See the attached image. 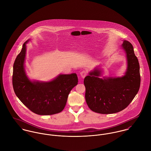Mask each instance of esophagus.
I'll use <instances>...</instances> for the list:
<instances>
[{
    "instance_id": "obj_1",
    "label": "esophagus",
    "mask_w": 151,
    "mask_h": 151,
    "mask_svg": "<svg viewBox=\"0 0 151 151\" xmlns=\"http://www.w3.org/2000/svg\"><path fill=\"white\" fill-rule=\"evenodd\" d=\"M87 71H86V70H83V71H82L81 73H80V75H81V77L82 78H84L86 76V75H87Z\"/></svg>"
}]
</instances>
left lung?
<instances>
[{"label":"left lung","mask_w":151,"mask_h":151,"mask_svg":"<svg viewBox=\"0 0 151 151\" xmlns=\"http://www.w3.org/2000/svg\"><path fill=\"white\" fill-rule=\"evenodd\" d=\"M122 47L127 59V69L122 77L101 78L95 68L84 78L86 100L89 109L101 114L117 113L127 108L138 93L141 83L139 64L132 44L124 41Z\"/></svg>","instance_id":"1"}]
</instances>
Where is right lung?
<instances>
[{"instance_id": "add662e5", "label": "right lung", "mask_w": 151, "mask_h": 151, "mask_svg": "<svg viewBox=\"0 0 151 151\" xmlns=\"http://www.w3.org/2000/svg\"><path fill=\"white\" fill-rule=\"evenodd\" d=\"M13 65L12 83L14 91L22 103L31 111L39 115H52L61 112L65 108L71 90L77 85L76 73L60 74L49 82L31 81L24 67L26 43Z\"/></svg>"}]
</instances>
